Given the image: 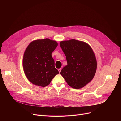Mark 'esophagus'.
Here are the masks:
<instances>
[{
    "mask_svg": "<svg viewBox=\"0 0 121 121\" xmlns=\"http://www.w3.org/2000/svg\"><path fill=\"white\" fill-rule=\"evenodd\" d=\"M58 70L59 73H60V72H61V69H58Z\"/></svg>",
    "mask_w": 121,
    "mask_h": 121,
    "instance_id": "obj_1",
    "label": "esophagus"
}]
</instances>
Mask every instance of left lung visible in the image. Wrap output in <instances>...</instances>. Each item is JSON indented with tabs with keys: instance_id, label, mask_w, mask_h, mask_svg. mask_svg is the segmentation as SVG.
<instances>
[{
	"instance_id": "1",
	"label": "left lung",
	"mask_w": 121,
	"mask_h": 121,
	"mask_svg": "<svg viewBox=\"0 0 121 121\" xmlns=\"http://www.w3.org/2000/svg\"><path fill=\"white\" fill-rule=\"evenodd\" d=\"M60 45L68 64L60 74L73 88L84 87L93 79L97 70L93 50L88 43L74 39L61 41Z\"/></svg>"
}]
</instances>
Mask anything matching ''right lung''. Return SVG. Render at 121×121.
I'll use <instances>...</instances> for the list:
<instances>
[{
	"label": "right lung",
	"mask_w": 121,
	"mask_h": 121,
	"mask_svg": "<svg viewBox=\"0 0 121 121\" xmlns=\"http://www.w3.org/2000/svg\"><path fill=\"white\" fill-rule=\"evenodd\" d=\"M57 46L55 41L46 38L32 41L25 49L22 61L23 71L32 84L46 87L59 73L52 56Z\"/></svg>",
	"instance_id": "1"
}]
</instances>
